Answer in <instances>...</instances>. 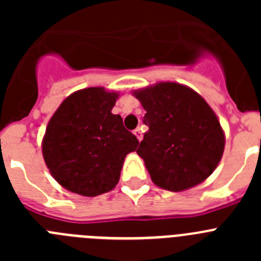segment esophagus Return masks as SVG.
Here are the masks:
<instances>
[{"instance_id": "obj_1", "label": "esophagus", "mask_w": 261, "mask_h": 261, "mask_svg": "<svg viewBox=\"0 0 261 261\" xmlns=\"http://www.w3.org/2000/svg\"><path fill=\"white\" fill-rule=\"evenodd\" d=\"M133 133H135L136 137L138 138V141H141V140H142V129H140V128L135 129V130H133Z\"/></svg>"}]
</instances>
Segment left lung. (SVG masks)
<instances>
[{"label":"left lung","instance_id":"left-lung-1","mask_svg":"<svg viewBox=\"0 0 261 261\" xmlns=\"http://www.w3.org/2000/svg\"><path fill=\"white\" fill-rule=\"evenodd\" d=\"M149 130L137 154L154 184L179 192L204 181L216 170L225 135L209 105L190 87L161 82L135 93Z\"/></svg>","mask_w":261,"mask_h":261}]
</instances>
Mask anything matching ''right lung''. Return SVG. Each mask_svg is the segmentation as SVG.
Segmentation results:
<instances>
[{"label": "right lung", "mask_w": 261, "mask_h": 261, "mask_svg": "<svg viewBox=\"0 0 261 261\" xmlns=\"http://www.w3.org/2000/svg\"><path fill=\"white\" fill-rule=\"evenodd\" d=\"M116 93L89 87L71 94L48 123L43 156L52 176L70 192L102 195L119 181L124 158L138 140L111 111Z\"/></svg>", "instance_id": "right-lung-1"}]
</instances>
